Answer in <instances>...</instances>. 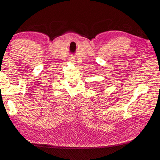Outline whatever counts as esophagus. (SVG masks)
<instances>
[{"instance_id":"esophagus-1","label":"esophagus","mask_w":160,"mask_h":160,"mask_svg":"<svg viewBox=\"0 0 160 160\" xmlns=\"http://www.w3.org/2000/svg\"><path fill=\"white\" fill-rule=\"evenodd\" d=\"M69 61H70V62H73L74 59L73 58H69Z\"/></svg>"}]
</instances>
